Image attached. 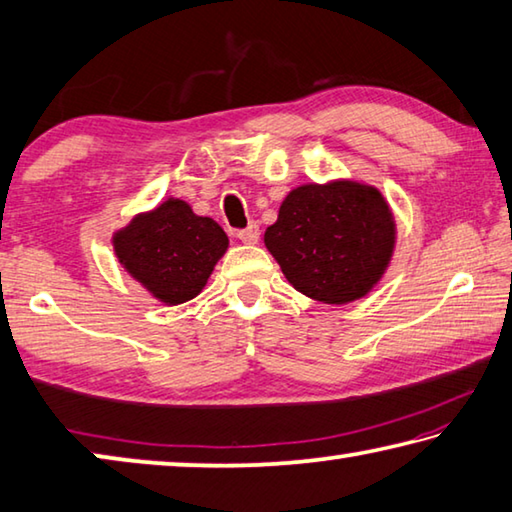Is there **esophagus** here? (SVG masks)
Here are the masks:
<instances>
[{
    "instance_id": "obj_1",
    "label": "esophagus",
    "mask_w": 512,
    "mask_h": 512,
    "mask_svg": "<svg viewBox=\"0 0 512 512\" xmlns=\"http://www.w3.org/2000/svg\"><path fill=\"white\" fill-rule=\"evenodd\" d=\"M237 237L244 241V244H257V241H259V225L257 223H248L244 230L237 232Z\"/></svg>"
}]
</instances>
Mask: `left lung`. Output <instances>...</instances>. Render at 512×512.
Wrapping results in <instances>:
<instances>
[{
  "label": "left lung",
  "mask_w": 512,
  "mask_h": 512,
  "mask_svg": "<svg viewBox=\"0 0 512 512\" xmlns=\"http://www.w3.org/2000/svg\"><path fill=\"white\" fill-rule=\"evenodd\" d=\"M264 244L293 289L348 305L381 280L395 248V219L377 187L357 180L291 189Z\"/></svg>",
  "instance_id": "8db88e82"
}]
</instances>
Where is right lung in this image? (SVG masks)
Masks as SVG:
<instances>
[{
  "label": "right lung",
  "mask_w": 512,
  "mask_h": 512,
  "mask_svg": "<svg viewBox=\"0 0 512 512\" xmlns=\"http://www.w3.org/2000/svg\"><path fill=\"white\" fill-rule=\"evenodd\" d=\"M126 273L164 305L196 298L228 250V235L210 216H198L180 198L137 214L112 237Z\"/></svg>",
  "instance_id": "right-lung-1"
}]
</instances>
